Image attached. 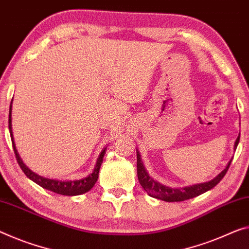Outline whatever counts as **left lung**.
Returning a JSON list of instances; mask_svg holds the SVG:
<instances>
[{
	"mask_svg": "<svg viewBox=\"0 0 249 249\" xmlns=\"http://www.w3.org/2000/svg\"><path fill=\"white\" fill-rule=\"evenodd\" d=\"M239 143V136L235 142L234 148H237V145ZM137 155V177H139V181L141 186L145 189V192L147 193L149 196L154 197V198L164 200V202H183V200L194 198V197L204 194L205 192L210 191L213 187H215L220 180L223 179V177L226 175V173L230 168V165L231 163L232 159L228 161L226 168L224 169L217 175L215 178H213L210 181L206 183H200V184H194L192 186L186 187H178V188H171L168 186L159 183V181L154 180L151 176L148 175L147 171L144 167L143 161L141 160V155L139 151H136Z\"/></svg>",
	"mask_w": 249,
	"mask_h": 249,
	"instance_id": "left-lung-1",
	"label": "left lung"
}]
</instances>
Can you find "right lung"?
I'll use <instances>...</instances> for the list:
<instances>
[{
    "label": "right lung",
    "mask_w": 249,
    "mask_h": 249,
    "mask_svg": "<svg viewBox=\"0 0 249 249\" xmlns=\"http://www.w3.org/2000/svg\"><path fill=\"white\" fill-rule=\"evenodd\" d=\"M11 112H12V102L10 106V113H9V129L11 134V140L12 144H13V149L15 157H17V160L19 165V167L22 168V171L24 172V174L29 177L31 180H33L34 183H36L39 186L49 189V191L56 193V194L60 195H65V196H76V195H82L88 193L89 191L93 188L94 185H95L96 180L98 178V173H100L101 165L103 163V157L105 155L106 147L101 152L100 156H98L95 168L94 171L89 174L86 177L82 179H76V180H58V179H51L46 178V177L39 176L36 173L31 171V169L26 166V165L23 163V160L19 157L18 149L15 147L14 140H13V134H12V118H11Z\"/></svg>",
    "instance_id": "right-lung-1"
}]
</instances>
